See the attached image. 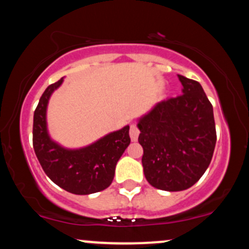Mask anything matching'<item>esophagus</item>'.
Instances as JSON below:
<instances>
[{"mask_svg":"<svg viewBox=\"0 0 249 249\" xmlns=\"http://www.w3.org/2000/svg\"><path fill=\"white\" fill-rule=\"evenodd\" d=\"M138 136H139V130L138 127H137L136 124H132L130 127V137H131V141L132 142H136L137 139H138Z\"/></svg>","mask_w":249,"mask_h":249,"instance_id":"obj_1","label":"esophagus"}]
</instances>
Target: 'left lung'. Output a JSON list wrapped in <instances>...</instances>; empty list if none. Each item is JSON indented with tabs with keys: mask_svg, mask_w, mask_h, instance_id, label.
Listing matches in <instances>:
<instances>
[{
	"mask_svg": "<svg viewBox=\"0 0 249 249\" xmlns=\"http://www.w3.org/2000/svg\"><path fill=\"white\" fill-rule=\"evenodd\" d=\"M178 77L182 95L157 103L137 124L145 178L168 192L187 190L201 178L216 142L213 107L204 89Z\"/></svg>",
	"mask_w": 249,
	"mask_h": 249,
	"instance_id": "8db88e82",
	"label": "left lung"
}]
</instances>
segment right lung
<instances>
[{
	"instance_id": "add662e5",
	"label": "right lung",
	"mask_w": 249,
	"mask_h": 249,
	"mask_svg": "<svg viewBox=\"0 0 249 249\" xmlns=\"http://www.w3.org/2000/svg\"><path fill=\"white\" fill-rule=\"evenodd\" d=\"M62 83L63 78L49 85L39 99L34 113V150L43 171L57 186L79 196L99 192L112 182L117 161L131 142L130 126L107 133L88 146L63 147L51 139L47 125L48 103Z\"/></svg>"
}]
</instances>
